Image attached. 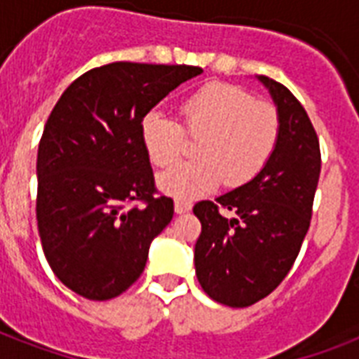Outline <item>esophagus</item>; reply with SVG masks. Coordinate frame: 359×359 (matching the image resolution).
Segmentation results:
<instances>
[{
  "label": "esophagus",
  "instance_id": "1",
  "mask_svg": "<svg viewBox=\"0 0 359 359\" xmlns=\"http://www.w3.org/2000/svg\"><path fill=\"white\" fill-rule=\"evenodd\" d=\"M188 210H191L190 201H186V199H177V201H175V212L184 214L188 212Z\"/></svg>",
  "mask_w": 359,
  "mask_h": 359
}]
</instances>
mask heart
Here are the masks:
<instances>
[{
    "mask_svg": "<svg viewBox=\"0 0 359 359\" xmlns=\"http://www.w3.org/2000/svg\"><path fill=\"white\" fill-rule=\"evenodd\" d=\"M179 124L158 111L141 121V143L152 165L172 168L185 151L186 133L197 139V161L169 169L160 186L173 197H196L224 180L242 186L266 168L278 151L281 119L276 106L255 100L244 87L212 81L179 104ZM184 131V135L182 132Z\"/></svg>",
    "mask_w": 359,
    "mask_h": 359,
    "instance_id": "b5f03b06",
    "label": "heart"
}]
</instances>
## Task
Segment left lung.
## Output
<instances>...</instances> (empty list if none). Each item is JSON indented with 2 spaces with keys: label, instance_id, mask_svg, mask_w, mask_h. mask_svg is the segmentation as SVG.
<instances>
[{
  "label": "left lung",
  "instance_id": "left-lung-1",
  "mask_svg": "<svg viewBox=\"0 0 359 359\" xmlns=\"http://www.w3.org/2000/svg\"><path fill=\"white\" fill-rule=\"evenodd\" d=\"M261 81L278 104V151L248 184L194 207L201 222L197 279L212 300L229 307L253 306L287 278L311 224L320 175L317 132L300 100L279 81ZM222 210L237 216L225 219Z\"/></svg>",
  "mask_w": 359,
  "mask_h": 359
}]
</instances>
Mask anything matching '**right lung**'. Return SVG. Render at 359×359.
Wrapping results in <instances>:
<instances>
[{
    "label": "right lung",
    "mask_w": 359,
    "mask_h": 359,
    "mask_svg": "<svg viewBox=\"0 0 359 359\" xmlns=\"http://www.w3.org/2000/svg\"><path fill=\"white\" fill-rule=\"evenodd\" d=\"M191 65L117 63L87 70L48 117L36 156V225L63 285L111 300L137 281L149 245L173 219L141 143V121Z\"/></svg>",
    "instance_id": "add662e5"
}]
</instances>
